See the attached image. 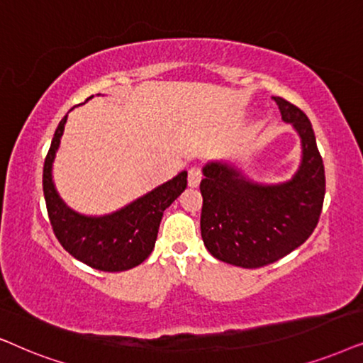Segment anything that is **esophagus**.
Instances as JSON below:
<instances>
[{"instance_id":"obj_1","label":"esophagus","mask_w":363,"mask_h":363,"mask_svg":"<svg viewBox=\"0 0 363 363\" xmlns=\"http://www.w3.org/2000/svg\"><path fill=\"white\" fill-rule=\"evenodd\" d=\"M201 179H202V171L199 166H192L189 169V177H187V182H189L191 187H197L201 184Z\"/></svg>"}]
</instances>
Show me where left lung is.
I'll list each match as a JSON object with an SVG mask.
<instances>
[{"label":"left lung","mask_w":363,"mask_h":363,"mask_svg":"<svg viewBox=\"0 0 363 363\" xmlns=\"http://www.w3.org/2000/svg\"><path fill=\"white\" fill-rule=\"evenodd\" d=\"M274 101L302 143L301 166L291 181L259 184L227 162L202 169V240L216 259L244 269L272 264L306 242L325 196V171L311 121L284 98Z\"/></svg>","instance_id":"left-lung-1"}]
</instances>
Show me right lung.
Masks as SVG:
<instances>
[{
	"label": "right lung",
	"mask_w": 363,
	"mask_h": 363,
	"mask_svg": "<svg viewBox=\"0 0 363 363\" xmlns=\"http://www.w3.org/2000/svg\"><path fill=\"white\" fill-rule=\"evenodd\" d=\"M66 119L67 114L57 124L43 169V191L52 232L72 257L89 267L103 272H121L136 267L152 252L164 211L187 187V172H179L171 181L113 214L99 217L77 214L62 202L52 182V161L60 147Z\"/></svg>",
	"instance_id": "add662e5"
}]
</instances>
